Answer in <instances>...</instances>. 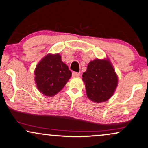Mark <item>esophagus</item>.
<instances>
[{
	"label": "esophagus",
	"instance_id": "34e87169",
	"mask_svg": "<svg viewBox=\"0 0 148 148\" xmlns=\"http://www.w3.org/2000/svg\"><path fill=\"white\" fill-rule=\"evenodd\" d=\"M80 76V74L78 72H72V77H78V76Z\"/></svg>",
	"mask_w": 148,
	"mask_h": 148
}]
</instances>
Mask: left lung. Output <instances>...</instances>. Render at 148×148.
<instances>
[{"mask_svg": "<svg viewBox=\"0 0 148 148\" xmlns=\"http://www.w3.org/2000/svg\"><path fill=\"white\" fill-rule=\"evenodd\" d=\"M88 98L97 103L108 100L113 96L118 83L117 76L108 60L95 59L87 65L83 73Z\"/></svg>", "mask_w": 148, "mask_h": 148, "instance_id": "8db88e82", "label": "left lung"}]
</instances>
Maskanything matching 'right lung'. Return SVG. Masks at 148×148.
Segmentation results:
<instances>
[{
	"mask_svg": "<svg viewBox=\"0 0 148 148\" xmlns=\"http://www.w3.org/2000/svg\"><path fill=\"white\" fill-rule=\"evenodd\" d=\"M59 54L46 55L37 65L35 80L40 92L53 96L68 83L72 72L68 65L61 61Z\"/></svg>",
	"mask_w": 148,
	"mask_h": 148,
	"instance_id": "right-lung-1",
	"label": "right lung"
}]
</instances>
